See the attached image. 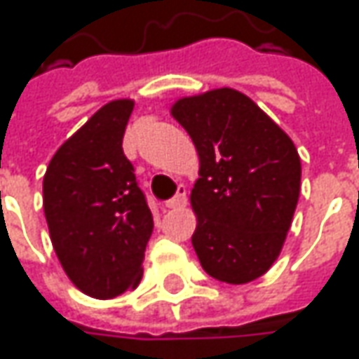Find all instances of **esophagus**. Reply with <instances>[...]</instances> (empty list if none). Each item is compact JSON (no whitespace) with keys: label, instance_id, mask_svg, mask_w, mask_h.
Listing matches in <instances>:
<instances>
[{"label":"esophagus","instance_id":"obj_1","mask_svg":"<svg viewBox=\"0 0 359 359\" xmlns=\"http://www.w3.org/2000/svg\"><path fill=\"white\" fill-rule=\"evenodd\" d=\"M184 205H187V189H184V184H179L177 195L172 196L170 201H166V207H168V209H180V207H184Z\"/></svg>","mask_w":359,"mask_h":359}]
</instances>
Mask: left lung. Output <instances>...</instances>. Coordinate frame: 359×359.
I'll return each mask as SVG.
<instances>
[{"mask_svg": "<svg viewBox=\"0 0 359 359\" xmlns=\"http://www.w3.org/2000/svg\"><path fill=\"white\" fill-rule=\"evenodd\" d=\"M172 116L201 158L191 193L193 247L210 277L241 285L279 257L299 198L295 144L245 94L219 88L182 98Z\"/></svg>", "mask_w": 359, "mask_h": 359, "instance_id": "obj_1", "label": "left lung"}]
</instances>
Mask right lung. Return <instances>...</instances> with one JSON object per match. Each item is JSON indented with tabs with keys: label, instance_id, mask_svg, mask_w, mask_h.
I'll return each instance as SVG.
<instances>
[{
	"label": "right lung",
	"instance_id": "obj_1",
	"mask_svg": "<svg viewBox=\"0 0 359 359\" xmlns=\"http://www.w3.org/2000/svg\"><path fill=\"white\" fill-rule=\"evenodd\" d=\"M133 100H114L68 138L43 177V212L70 281L96 299L134 289L142 277L152 212L122 138Z\"/></svg>",
	"mask_w": 359,
	"mask_h": 359
}]
</instances>
